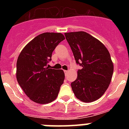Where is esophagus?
<instances>
[{
    "mask_svg": "<svg viewBox=\"0 0 129 129\" xmlns=\"http://www.w3.org/2000/svg\"><path fill=\"white\" fill-rule=\"evenodd\" d=\"M64 74H65V75H67V73L68 72V70H64Z\"/></svg>",
    "mask_w": 129,
    "mask_h": 129,
    "instance_id": "obj_1",
    "label": "esophagus"
}]
</instances>
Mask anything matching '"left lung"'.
<instances>
[{"label": "left lung", "instance_id": "8db88e82", "mask_svg": "<svg viewBox=\"0 0 129 129\" xmlns=\"http://www.w3.org/2000/svg\"><path fill=\"white\" fill-rule=\"evenodd\" d=\"M76 63L82 67L71 83L78 100L90 103L98 100L109 87L114 65L109 50L103 43L85 31L64 34Z\"/></svg>", "mask_w": 129, "mask_h": 129}]
</instances>
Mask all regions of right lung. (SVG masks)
<instances>
[{
    "mask_svg": "<svg viewBox=\"0 0 129 129\" xmlns=\"http://www.w3.org/2000/svg\"><path fill=\"white\" fill-rule=\"evenodd\" d=\"M64 37L61 33H43L22 49L17 61L18 83L31 101L46 104L57 97L64 79L62 70L47 67L54 49Z\"/></svg>",
    "mask_w": 129,
    "mask_h": 129,
    "instance_id": "obj_1",
    "label": "right lung"
}]
</instances>
